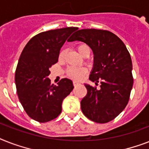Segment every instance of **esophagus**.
Returning a JSON list of instances; mask_svg holds the SVG:
<instances>
[{"label": "esophagus", "mask_w": 149, "mask_h": 149, "mask_svg": "<svg viewBox=\"0 0 149 149\" xmlns=\"http://www.w3.org/2000/svg\"><path fill=\"white\" fill-rule=\"evenodd\" d=\"M78 85H79V83H77V82H76V81L73 82V86H78Z\"/></svg>", "instance_id": "34e87169"}]
</instances>
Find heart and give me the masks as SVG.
Returning a JSON list of instances; mask_svg holds the SVG:
<instances>
[{
    "mask_svg": "<svg viewBox=\"0 0 149 149\" xmlns=\"http://www.w3.org/2000/svg\"><path fill=\"white\" fill-rule=\"evenodd\" d=\"M77 50L79 52L81 56H84L86 53L90 52L91 53V49L86 45H79L77 46ZM65 56V51L62 50L59 53L58 58L59 60H63ZM86 73V70L85 68L82 67H70L67 70V74L72 79H76V80H79L84 77V75Z\"/></svg>",
    "mask_w": 149,
    "mask_h": 149,
    "instance_id": "obj_1",
    "label": "heart"
}]
</instances>
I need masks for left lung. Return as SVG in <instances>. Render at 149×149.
I'll return each mask as SVG.
<instances>
[{"instance_id":"left-lung-1","label":"left lung","mask_w":149,"mask_h":149,"mask_svg":"<svg viewBox=\"0 0 149 149\" xmlns=\"http://www.w3.org/2000/svg\"><path fill=\"white\" fill-rule=\"evenodd\" d=\"M80 41L93 53V66L90 80L100 87L85 84L87 94L81 100V110L86 118L104 124L117 117L127 106L133 86L132 62L122 41L106 30L81 29L69 42Z\"/></svg>"}]
</instances>
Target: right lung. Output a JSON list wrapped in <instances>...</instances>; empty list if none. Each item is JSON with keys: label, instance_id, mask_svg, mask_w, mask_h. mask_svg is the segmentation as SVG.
Returning <instances> with one entry per match:
<instances>
[{"label": "right lung", "instance_id": "add662e5", "mask_svg": "<svg viewBox=\"0 0 149 149\" xmlns=\"http://www.w3.org/2000/svg\"><path fill=\"white\" fill-rule=\"evenodd\" d=\"M78 28L68 27L44 31L31 38L20 56L15 71L19 100L27 114L38 122H48L62 112V104L74 86L71 79L51 84L49 75L58 62L59 51Z\"/></svg>", "mask_w": 149, "mask_h": 149}]
</instances>
